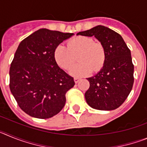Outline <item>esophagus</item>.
I'll return each instance as SVG.
<instances>
[{
  "mask_svg": "<svg viewBox=\"0 0 147 147\" xmlns=\"http://www.w3.org/2000/svg\"><path fill=\"white\" fill-rule=\"evenodd\" d=\"M80 80H81L80 78H79V77H75V78H74V82H75V83H78V82H80Z\"/></svg>",
  "mask_w": 147,
  "mask_h": 147,
  "instance_id": "34e87169",
  "label": "esophagus"
}]
</instances>
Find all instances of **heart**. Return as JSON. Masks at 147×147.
Instances as JSON below:
<instances>
[{"label":"heart","instance_id":"heart-1","mask_svg":"<svg viewBox=\"0 0 147 147\" xmlns=\"http://www.w3.org/2000/svg\"><path fill=\"white\" fill-rule=\"evenodd\" d=\"M80 63L69 71L74 76H83L91 73L92 69L98 71L105 60V51L102 45L93 42L90 37L80 36L68 42L67 46L60 44L54 51L56 62L64 69H70L76 62V57Z\"/></svg>","mask_w":147,"mask_h":147}]
</instances>
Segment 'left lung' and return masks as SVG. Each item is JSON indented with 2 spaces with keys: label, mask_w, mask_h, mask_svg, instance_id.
<instances>
[{
  "label": "left lung",
  "mask_w": 147,
  "mask_h": 147,
  "mask_svg": "<svg viewBox=\"0 0 147 147\" xmlns=\"http://www.w3.org/2000/svg\"><path fill=\"white\" fill-rule=\"evenodd\" d=\"M76 35L94 37L105 51L103 67L96 74L87 78L89 89L85 97L90 107L99 110H113L120 107L132 88L134 65L130 50L117 32L97 26Z\"/></svg>",
  "instance_id": "obj_1"
}]
</instances>
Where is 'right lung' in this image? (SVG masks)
<instances>
[{
  "label": "right lung",
  "mask_w": 147,
  "mask_h": 147,
  "mask_svg": "<svg viewBox=\"0 0 147 147\" xmlns=\"http://www.w3.org/2000/svg\"><path fill=\"white\" fill-rule=\"evenodd\" d=\"M74 34L40 28L18 45L9 70V88L19 107L28 115L49 119L60 112L74 78L58 66L54 51Z\"/></svg>",
  "instance_id": "right-lung-1"
}]
</instances>
